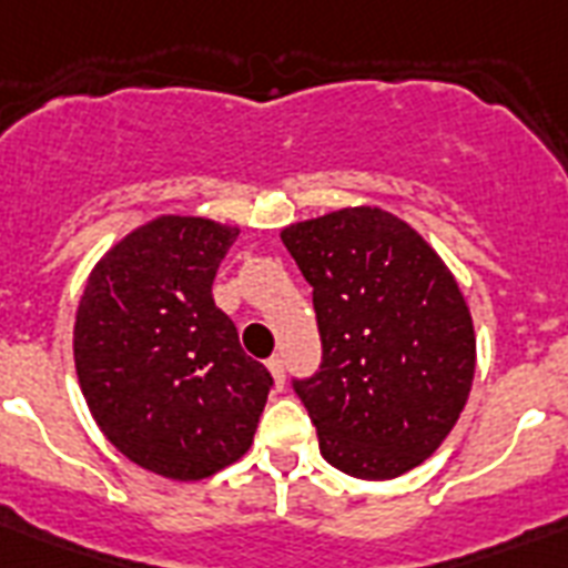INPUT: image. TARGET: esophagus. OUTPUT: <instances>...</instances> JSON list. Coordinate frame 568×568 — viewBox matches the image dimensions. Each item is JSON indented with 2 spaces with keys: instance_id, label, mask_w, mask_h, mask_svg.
<instances>
[{
  "instance_id": "1",
  "label": "esophagus",
  "mask_w": 568,
  "mask_h": 568,
  "mask_svg": "<svg viewBox=\"0 0 568 568\" xmlns=\"http://www.w3.org/2000/svg\"><path fill=\"white\" fill-rule=\"evenodd\" d=\"M267 372L274 374L276 386H283V383H285V363H283V356H280V354L271 356V359H267Z\"/></svg>"
}]
</instances>
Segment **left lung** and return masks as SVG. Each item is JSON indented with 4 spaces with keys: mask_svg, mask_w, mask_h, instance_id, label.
<instances>
[{
    "mask_svg": "<svg viewBox=\"0 0 568 568\" xmlns=\"http://www.w3.org/2000/svg\"><path fill=\"white\" fill-rule=\"evenodd\" d=\"M312 285L321 365L292 386L329 466L392 480L430 457L475 379L457 280L395 214L359 205L283 230Z\"/></svg>",
    "mask_w": 568,
    "mask_h": 568,
    "instance_id": "left-lung-1",
    "label": "left lung"
}]
</instances>
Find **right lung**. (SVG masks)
Segmentation results:
<instances>
[{"mask_svg": "<svg viewBox=\"0 0 568 568\" xmlns=\"http://www.w3.org/2000/svg\"><path fill=\"white\" fill-rule=\"evenodd\" d=\"M235 239L205 217L146 223L93 267L75 312V374L100 430L173 480L244 457L274 388L214 306V274Z\"/></svg>", "mask_w": 568, "mask_h": 568, "instance_id": "obj_1", "label": "right lung"}]
</instances>
